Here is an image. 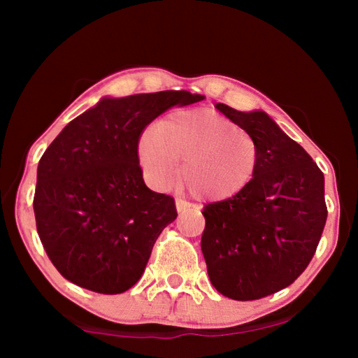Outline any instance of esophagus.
I'll return each mask as SVG.
<instances>
[{"label":"esophagus","mask_w":358,"mask_h":358,"mask_svg":"<svg viewBox=\"0 0 358 358\" xmlns=\"http://www.w3.org/2000/svg\"><path fill=\"white\" fill-rule=\"evenodd\" d=\"M175 207H177V211H178V213H181V211H185V210L189 208L191 205L187 203L186 201H181V199H177V201H175Z\"/></svg>","instance_id":"34e87169"}]
</instances>
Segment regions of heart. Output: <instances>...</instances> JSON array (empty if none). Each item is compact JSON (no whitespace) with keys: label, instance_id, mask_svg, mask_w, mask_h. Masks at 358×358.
I'll return each mask as SVG.
<instances>
[{"label":"heart","instance_id":"1","mask_svg":"<svg viewBox=\"0 0 358 358\" xmlns=\"http://www.w3.org/2000/svg\"><path fill=\"white\" fill-rule=\"evenodd\" d=\"M199 202H224L243 192L256 173V138L211 108H181L143 132L138 162L156 189L171 187L180 173Z\"/></svg>","mask_w":358,"mask_h":358}]
</instances>
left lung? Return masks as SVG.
I'll return each mask as SVG.
<instances>
[{"mask_svg": "<svg viewBox=\"0 0 358 358\" xmlns=\"http://www.w3.org/2000/svg\"><path fill=\"white\" fill-rule=\"evenodd\" d=\"M215 107L256 138L259 162L243 192L205 205L201 248L217 292L257 300L290 286L311 262L327 221L324 173L268 113Z\"/></svg>", "mask_w": 358, "mask_h": 358, "instance_id": "obj_1", "label": "left lung"}]
</instances>
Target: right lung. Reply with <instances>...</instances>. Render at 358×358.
Wrapping results in <instances>:
<instances>
[{"mask_svg": "<svg viewBox=\"0 0 358 358\" xmlns=\"http://www.w3.org/2000/svg\"><path fill=\"white\" fill-rule=\"evenodd\" d=\"M202 99L185 90L106 96L45 150L33 202L36 227L66 280L110 295L141 280L156 238L177 210L171 196L145 185L138 138L167 108Z\"/></svg>", "mask_w": 358, "mask_h": 358, "instance_id": "1", "label": "right lung"}]
</instances>
